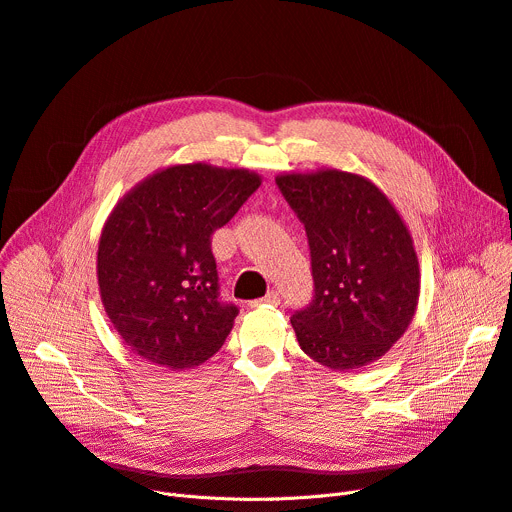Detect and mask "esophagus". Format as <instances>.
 Wrapping results in <instances>:
<instances>
[{
    "label": "esophagus",
    "mask_w": 512,
    "mask_h": 512,
    "mask_svg": "<svg viewBox=\"0 0 512 512\" xmlns=\"http://www.w3.org/2000/svg\"><path fill=\"white\" fill-rule=\"evenodd\" d=\"M257 305H280V293L272 291V293H268V295L261 297V299L251 301V307H257Z\"/></svg>",
    "instance_id": "obj_1"
}]
</instances>
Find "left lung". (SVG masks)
<instances>
[{
    "label": "left lung",
    "mask_w": 512,
    "mask_h": 512,
    "mask_svg": "<svg viewBox=\"0 0 512 512\" xmlns=\"http://www.w3.org/2000/svg\"><path fill=\"white\" fill-rule=\"evenodd\" d=\"M276 186L305 228L314 299L291 324L311 360L349 372L404 335L418 303V259L389 198L360 175L286 173Z\"/></svg>",
    "instance_id": "obj_1"
}]
</instances>
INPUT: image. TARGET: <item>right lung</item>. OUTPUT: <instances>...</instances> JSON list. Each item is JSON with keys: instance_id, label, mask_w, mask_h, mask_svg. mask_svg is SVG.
Returning <instances> with one entry per match:
<instances>
[{"instance_id": "1", "label": "right lung", "mask_w": 512, "mask_h": 512, "mask_svg": "<svg viewBox=\"0 0 512 512\" xmlns=\"http://www.w3.org/2000/svg\"><path fill=\"white\" fill-rule=\"evenodd\" d=\"M259 186L247 169L175 165L150 175L110 213L98 284L110 322L133 353L182 370L224 345L238 307L219 297L211 236Z\"/></svg>"}]
</instances>
